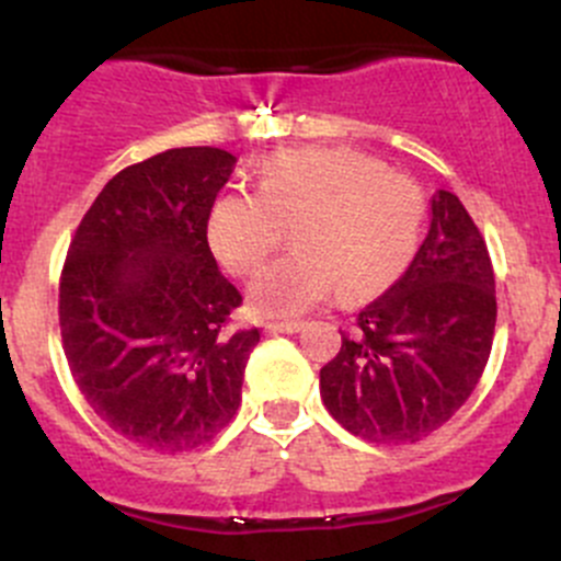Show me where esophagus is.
<instances>
[{
	"instance_id": "obj_1",
	"label": "esophagus",
	"mask_w": 561,
	"mask_h": 561,
	"mask_svg": "<svg viewBox=\"0 0 561 561\" xmlns=\"http://www.w3.org/2000/svg\"><path fill=\"white\" fill-rule=\"evenodd\" d=\"M304 328V322L298 320H285V322H265V333H298Z\"/></svg>"
}]
</instances>
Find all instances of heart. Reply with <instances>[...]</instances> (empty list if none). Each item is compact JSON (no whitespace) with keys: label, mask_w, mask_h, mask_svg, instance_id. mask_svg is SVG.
<instances>
[{"label":"heart","mask_w":561,"mask_h":561,"mask_svg":"<svg viewBox=\"0 0 561 561\" xmlns=\"http://www.w3.org/2000/svg\"><path fill=\"white\" fill-rule=\"evenodd\" d=\"M423 195L407 175L353 149H293L271 157L257 192H222L206 236L219 263L254 274L293 225L296 249L249 287L260 317H296L331 296H371L410 265L423 228Z\"/></svg>","instance_id":"heart-1"}]
</instances>
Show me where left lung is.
I'll use <instances>...</instances> for the list:
<instances>
[{
  "label": "left lung",
  "mask_w": 561,
  "mask_h": 561,
  "mask_svg": "<svg viewBox=\"0 0 561 561\" xmlns=\"http://www.w3.org/2000/svg\"><path fill=\"white\" fill-rule=\"evenodd\" d=\"M410 268L358 312L320 369L333 421L377 445L417 443L469 399L491 355L494 268L461 201L437 190Z\"/></svg>",
  "instance_id": "1"
}]
</instances>
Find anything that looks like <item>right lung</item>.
Instances as JSON below:
<instances>
[{
  "instance_id": "1",
  "label": "right lung",
  "mask_w": 561,
  "mask_h": 561,
  "mask_svg": "<svg viewBox=\"0 0 561 561\" xmlns=\"http://www.w3.org/2000/svg\"><path fill=\"white\" fill-rule=\"evenodd\" d=\"M236 168L211 146L118 171L81 219L59 285L67 364L100 417L154 454L233 421L260 331H225L241 293L214 260L208 208Z\"/></svg>"
}]
</instances>
